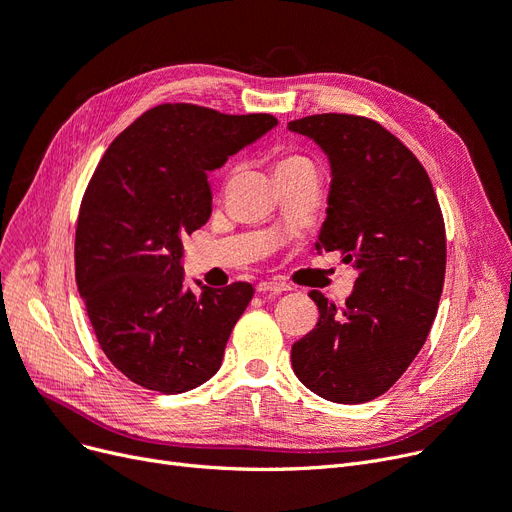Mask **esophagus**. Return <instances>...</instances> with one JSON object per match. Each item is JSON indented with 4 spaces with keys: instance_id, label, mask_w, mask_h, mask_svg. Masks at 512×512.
<instances>
[{
    "instance_id": "1",
    "label": "esophagus",
    "mask_w": 512,
    "mask_h": 512,
    "mask_svg": "<svg viewBox=\"0 0 512 512\" xmlns=\"http://www.w3.org/2000/svg\"><path fill=\"white\" fill-rule=\"evenodd\" d=\"M291 287L285 285V282H274V280H263L257 285V293H282L289 291Z\"/></svg>"
}]
</instances>
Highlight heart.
Here are the masks:
<instances>
[{"instance_id":"heart-1","label":"heart","mask_w":512,"mask_h":512,"mask_svg":"<svg viewBox=\"0 0 512 512\" xmlns=\"http://www.w3.org/2000/svg\"><path fill=\"white\" fill-rule=\"evenodd\" d=\"M304 166H314L310 158L301 156V154H282L276 162V173H285V170H295V168H304Z\"/></svg>"}]
</instances>
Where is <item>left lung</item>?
I'll use <instances>...</instances> for the list:
<instances>
[{"label": "left lung", "instance_id": "left-lung-1", "mask_svg": "<svg viewBox=\"0 0 512 512\" xmlns=\"http://www.w3.org/2000/svg\"><path fill=\"white\" fill-rule=\"evenodd\" d=\"M331 166L316 253L342 251L358 270L339 310L318 291L316 327L293 344L299 382L327 401L384 394L422 350L445 280V223L424 166L382 124L346 113L293 120Z\"/></svg>", "mask_w": 512, "mask_h": 512}]
</instances>
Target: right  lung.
<instances>
[{"instance_id": "obj_1", "label": "right lung", "mask_w": 512, "mask_h": 512, "mask_svg": "<svg viewBox=\"0 0 512 512\" xmlns=\"http://www.w3.org/2000/svg\"><path fill=\"white\" fill-rule=\"evenodd\" d=\"M276 124L270 113L166 103L107 147L80 206L75 280L103 352L130 382L179 394L219 371L253 287H185L183 236L211 217L208 173Z\"/></svg>"}]
</instances>
